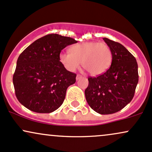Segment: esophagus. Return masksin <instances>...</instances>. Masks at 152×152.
Returning a JSON list of instances; mask_svg holds the SVG:
<instances>
[{
  "label": "esophagus",
  "instance_id": "34e87169",
  "mask_svg": "<svg viewBox=\"0 0 152 152\" xmlns=\"http://www.w3.org/2000/svg\"><path fill=\"white\" fill-rule=\"evenodd\" d=\"M83 77V76H81V75H79V74H78L77 76H76V81H78V80H79V79H81V78Z\"/></svg>",
  "mask_w": 152,
  "mask_h": 152
}]
</instances>
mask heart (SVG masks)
I'll return each mask as SVG.
<instances>
[{
    "label": "heart",
    "mask_w": 152,
    "mask_h": 152,
    "mask_svg": "<svg viewBox=\"0 0 152 152\" xmlns=\"http://www.w3.org/2000/svg\"><path fill=\"white\" fill-rule=\"evenodd\" d=\"M59 59L69 71H75L81 63L91 75L100 76L109 69L112 61V53L105 43L88 41L74 45L70 53L62 52Z\"/></svg>",
    "instance_id": "obj_1"
}]
</instances>
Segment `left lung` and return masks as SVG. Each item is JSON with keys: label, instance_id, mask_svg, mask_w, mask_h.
I'll list each match as a JSON object with an SVG mask.
<instances>
[{"label": "left lung", "instance_id": "left-lung-1", "mask_svg": "<svg viewBox=\"0 0 152 152\" xmlns=\"http://www.w3.org/2000/svg\"><path fill=\"white\" fill-rule=\"evenodd\" d=\"M112 53L111 66L104 74L89 77L85 96L88 105L100 114H111L124 108L133 99L139 81L134 56L121 43L103 38Z\"/></svg>", "mask_w": 152, "mask_h": 152}]
</instances>
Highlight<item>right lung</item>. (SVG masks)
Masks as SVG:
<instances>
[{
    "instance_id": "right-lung-1",
    "label": "right lung",
    "mask_w": 152,
    "mask_h": 152,
    "mask_svg": "<svg viewBox=\"0 0 152 152\" xmlns=\"http://www.w3.org/2000/svg\"><path fill=\"white\" fill-rule=\"evenodd\" d=\"M77 43L70 37L48 34L38 38L19 56L13 77L19 102L36 113H51L62 105L76 74L59 59L61 50Z\"/></svg>"
}]
</instances>
